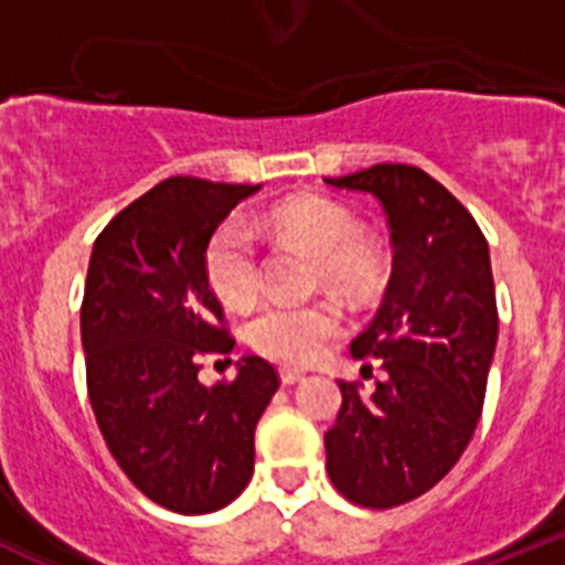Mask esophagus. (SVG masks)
I'll list each match as a JSON object with an SVG mask.
<instances>
[{
    "mask_svg": "<svg viewBox=\"0 0 565 565\" xmlns=\"http://www.w3.org/2000/svg\"><path fill=\"white\" fill-rule=\"evenodd\" d=\"M306 379V373L297 371V367H279V382L282 384H297Z\"/></svg>",
    "mask_w": 565,
    "mask_h": 565,
    "instance_id": "34e87169",
    "label": "esophagus"
}]
</instances>
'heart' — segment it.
I'll return each mask as SVG.
<instances>
[{
	"label": "heart",
	"mask_w": 565,
	"mask_h": 565,
	"mask_svg": "<svg viewBox=\"0 0 565 565\" xmlns=\"http://www.w3.org/2000/svg\"><path fill=\"white\" fill-rule=\"evenodd\" d=\"M257 228L291 239L317 257V282L348 299H362L384 277V248L376 237L359 232V217L344 203L302 194L277 203L259 217ZM206 282L226 308H246L259 288V254L243 221L214 228L203 252ZM342 333V313L319 299L308 306L268 302L248 322V342L263 356L282 364H311Z\"/></svg>",
	"instance_id": "1"
}]
</instances>
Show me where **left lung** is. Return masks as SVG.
Listing matches in <instances>:
<instances>
[{
    "instance_id": "obj_1",
    "label": "left lung",
    "mask_w": 565,
    "mask_h": 565,
    "mask_svg": "<svg viewBox=\"0 0 565 565\" xmlns=\"http://www.w3.org/2000/svg\"><path fill=\"white\" fill-rule=\"evenodd\" d=\"M326 183L373 194L393 243L382 308L351 342L356 359H379L384 379L371 396L339 382L326 467L348 501L391 509L436 487L481 418L498 342L489 246L476 217L418 167L376 163Z\"/></svg>"
}]
</instances>
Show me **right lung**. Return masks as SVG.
Instances as JSON below:
<instances>
[{"label":"right lung","instance_id":"add662e5","mask_svg":"<svg viewBox=\"0 0 565 565\" xmlns=\"http://www.w3.org/2000/svg\"><path fill=\"white\" fill-rule=\"evenodd\" d=\"M248 183L167 178L98 234L82 302L87 393L118 467L149 501L206 515L246 489L254 430L277 393L266 359L243 356L232 382L201 384L206 353H228L203 252Z\"/></svg>","mask_w":565,"mask_h":565}]
</instances>
